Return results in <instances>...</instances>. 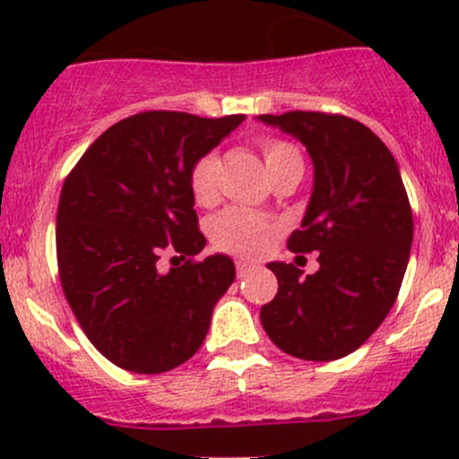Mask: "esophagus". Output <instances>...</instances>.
Segmentation results:
<instances>
[{"label":"esophagus","instance_id":"1","mask_svg":"<svg viewBox=\"0 0 459 459\" xmlns=\"http://www.w3.org/2000/svg\"><path fill=\"white\" fill-rule=\"evenodd\" d=\"M235 268H238V277H247L248 273L255 271L257 264L248 262V259H238V262H235Z\"/></svg>","mask_w":459,"mask_h":459}]
</instances>
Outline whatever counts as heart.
I'll return each instance as SVG.
<instances>
[{"mask_svg": "<svg viewBox=\"0 0 459 459\" xmlns=\"http://www.w3.org/2000/svg\"><path fill=\"white\" fill-rule=\"evenodd\" d=\"M264 164L268 178L286 169H302V155L298 148L280 140L262 143ZM217 155L208 152L200 157L191 169V191L200 204H208L215 197L217 188ZM271 238V221L255 212L242 208H226L211 221V239L217 248L238 255H257L266 248Z\"/></svg>", "mask_w": 459, "mask_h": 459, "instance_id": "1", "label": "heart"}]
</instances>
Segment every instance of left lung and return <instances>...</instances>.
Returning <instances> with one entry per match:
<instances>
[{
	"instance_id": "obj_1",
	"label": "left lung",
	"mask_w": 459,
	"mask_h": 459,
	"mask_svg": "<svg viewBox=\"0 0 459 459\" xmlns=\"http://www.w3.org/2000/svg\"><path fill=\"white\" fill-rule=\"evenodd\" d=\"M257 122L307 146L313 191L289 248L319 253L307 277L293 264H268L280 289L262 307V326L293 358L340 359L373 335L404 280L413 215L400 169L371 128L344 115L293 110Z\"/></svg>"
}]
</instances>
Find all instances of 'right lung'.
<instances>
[{
    "instance_id": "right-lung-1",
    "label": "right lung",
    "mask_w": 459,
    "mask_h": 459,
    "mask_svg": "<svg viewBox=\"0 0 459 459\" xmlns=\"http://www.w3.org/2000/svg\"><path fill=\"white\" fill-rule=\"evenodd\" d=\"M244 115L220 119L148 110L101 133L64 182L57 264L64 295L97 351L133 373H164L191 359L235 280L233 259L208 255L169 273L166 248L197 255L191 169Z\"/></svg>"
}]
</instances>
